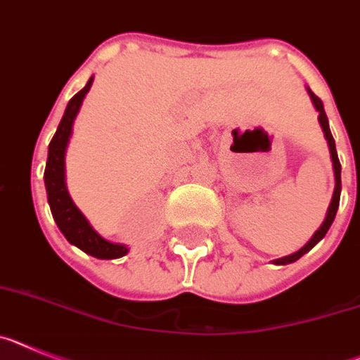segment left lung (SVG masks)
Masks as SVG:
<instances>
[{
	"label": "left lung",
	"instance_id": "8db88e82",
	"mask_svg": "<svg viewBox=\"0 0 360 360\" xmlns=\"http://www.w3.org/2000/svg\"><path fill=\"white\" fill-rule=\"evenodd\" d=\"M306 90H308V96H310L311 103H314L315 110L319 112V123H321V128H323L324 132V137H326L328 141V148H330V155H331V162H333V176H335V190H333V195H331V202L330 206H328V212H326V217H324L323 224L319 226L317 232L311 236V239L306 243L304 246H302L301 250H297L295 254L292 255H286V257H281V259H275V261H271L274 264H290V262H295L297 259H301L302 255L306 254V252H310L311 248H314L315 245H317L319 240L323 239L324 236H326V232L330 230L331 223H333V219H335V214H337V208H339V199H340V162H339V158H337V150H335V141H333V136H331L330 132V123H328V117H326V112H324V106H323V101L315 96L314 92H311L308 86H306Z\"/></svg>",
	"mask_w": 360,
	"mask_h": 360
}]
</instances>
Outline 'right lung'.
Masks as SVG:
<instances>
[{
    "label": "right lung",
    "instance_id": "obj_1",
    "mask_svg": "<svg viewBox=\"0 0 360 360\" xmlns=\"http://www.w3.org/2000/svg\"><path fill=\"white\" fill-rule=\"evenodd\" d=\"M94 83V76L86 81V85L68 101L65 114L61 117L58 130L49 145V158H46L45 167V188L46 199H49L50 212L54 217L56 224L61 230L70 245L77 246L83 250L85 254L92 255L98 259H120L128 254V246L120 245V243H112L106 240L105 237L99 236L94 230L89 219L83 215V212L72 201L70 193L67 188V181H65V154H67V146L72 136V127L76 120L77 112H79L83 99L89 94L90 86Z\"/></svg>",
    "mask_w": 360,
    "mask_h": 360
}]
</instances>
